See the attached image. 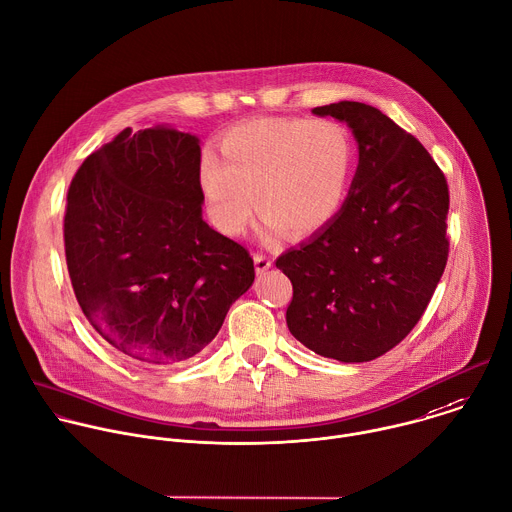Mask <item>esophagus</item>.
I'll return each mask as SVG.
<instances>
[{"label": "esophagus", "instance_id": "34e87169", "mask_svg": "<svg viewBox=\"0 0 512 512\" xmlns=\"http://www.w3.org/2000/svg\"><path fill=\"white\" fill-rule=\"evenodd\" d=\"M271 265H273V261L267 255H263V253L255 255V271H257V275H265L271 269Z\"/></svg>", "mask_w": 512, "mask_h": 512}]
</instances>
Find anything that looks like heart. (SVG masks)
<instances>
[{"instance_id": "1", "label": "heart", "mask_w": 512, "mask_h": 512, "mask_svg": "<svg viewBox=\"0 0 512 512\" xmlns=\"http://www.w3.org/2000/svg\"><path fill=\"white\" fill-rule=\"evenodd\" d=\"M219 146L223 160L203 156L199 185L225 233L247 227L253 201L267 235L307 237L323 229L346 199L354 152L333 122L249 120L227 130Z\"/></svg>"}]
</instances>
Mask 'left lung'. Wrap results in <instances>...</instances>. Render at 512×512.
<instances>
[{"label": "left lung", "instance_id": "1", "mask_svg": "<svg viewBox=\"0 0 512 512\" xmlns=\"http://www.w3.org/2000/svg\"><path fill=\"white\" fill-rule=\"evenodd\" d=\"M346 122L358 168L346 203L275 265L293 285L291 335L346 364L398 346L420 321L448 259V185L428 150L378 108L342 100L311 110Z\"/></svg>", "mask_w": 512, "mask_h": 512}]
</instances>
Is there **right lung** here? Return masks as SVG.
I'll return each instance as SVG.
<instances>
[{"label": "right lung", "instance_id": "1", "mask_svg": "<svg viewBox=\"0 0 512 512\" xmlns=\"http://www.w3.org/2000/svg\"><path fill=\"white\" fill-rule=\"evenodd\" d=\"M201 144L124 128L68 189L66 263L90 325L122 356L173 366L203 352L253 285L249 251L203 219Z\"/></svg>", "mask_w": 512, "mask_h": 512}]
</instances>
